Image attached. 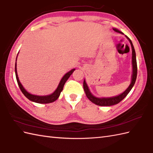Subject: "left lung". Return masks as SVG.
Returning <instances> with one entry per match:
<instances>
[{"label":"left lung","instance_id":"1","mask_svg":"<svg viewBox=\"0 0 153 153\" xmlns=\"http://www.w3.org/2000/svg\"><path fill=\"white\" fill-rule=\"evenodd\" d=\"M113 30L117 32V33H119L120 34H123L122 32L119 31L118 29L117 28H113ZM128 40H129L130 43L131 44V47H132V80H131V83L130 84L129 87L126 88V90L123 92L122 94H120L118 96H116V97H110V98H97L95 97L92 94V93L90 92L89 89H88V87L87 86V85L86 83V81L84 79L83 81V88L85 91V94H86L87 97L89 99L91 102H92L94 104H97L98 105H100V106H111L113 105H115L119 104V103L123 100L124 98H125L127 94L130 93V91L132 89L133 86L135 84V82H136V77H137V62H136V52H135V49L134 48V45L132 44V41L130 40V39L126 36Z\"/></svg>","mask_w":153,"mask_h":153}]
</instances>
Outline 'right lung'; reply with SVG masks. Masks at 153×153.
I'll use <instances>...</instances> for the list:
<instances>
[{"instance_id": "obj_1", "label": "right lung", "mask_w": 153, "mask_h": 153, "mask_svg": "<svg viewBox=\"0 0 153 153\" xmlns=\"http://www.w3.org/2000/svg\"><path fill=\"white\" fill-rule=\"evenodd\" d=\"M16 60H17V58H16ZM74 70H75V69H72L68 73H66L65 75L63 76V77L62 78L61 80H60V81L57 88H56V89L54 91V93H53L52 94H49V95H47V96H38V95H34V94H30L29 93H28V92L25 89V88L23 87V85H21V83H20L18 76H17L16 62V65H15V72H16V79H17V83H18V85H19L21 92H22L23 94L25 96L28 100H30V101H33V102H34L36 103H39V104H49V103L53 102H55L56 100H57L60 94V93H61L62 89H63L64 85H65L66 81L68 80L70 76L72 75V74L74 72Z\"/></svg>"}]
</instances>
